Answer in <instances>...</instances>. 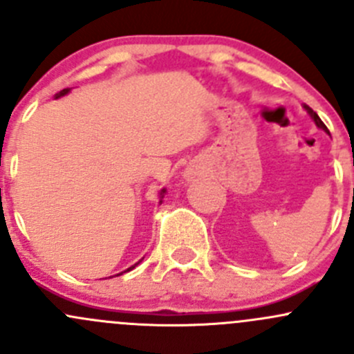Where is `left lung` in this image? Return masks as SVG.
Listing matches in <instances>:
<instances>
[{
  "label": "left lung",
  "mask_w": 354,
  "mask_h": 354,
  "mask_svg": "<svg viewBox=\"0 0 354 354\" xmlns=\"http://www.w3.org/2000/svg\"><path fill=\"white\" fill-rule=\"evenodd\" d=\"M305 109H306V111H308V113H310V116H312V118H313V120H315L317 127H319V128H322V130H326V131H327V127H326V124H324V121H322V120H320V118H319V114H317V113H315V111H313L312 108H308V106H305ZM327 133H329V131H327Z\"/></svg>",
  "instance_id": "1"
}]
</instances>
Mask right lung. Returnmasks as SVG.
Segmentation results:
<instances>
[{
  "label": "right lung",
  "instance_id": "right-lung-1",
  "mask_svg": "<svg viewBox=\"0 0 354 354\" xmlns=\"http://www.w3.org/2000/svg\"><path fill=\"white\" fill-rule=\"evenodd\" d=\"M68 91H70V88H63V91L62 92H59V94L58 95H56V97H62V95H65V94H68ZM164 192H166V190H162V192H160V197H164ZM135 266H137V263H135ZM135 266H131L130 267V269H128V270H131V269H133V267ZM124 272H127V270H124ZM121 274H123V272H121ZM118 276H120V274H118Z\"/></svg>",
  "mask_w": 354,
  "mask_h": 354
}]
</instances>
